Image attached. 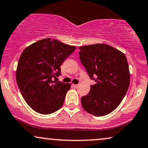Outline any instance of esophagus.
<instances>
[{"instance_id":"1","label":"esophagus","mask_w":148,"mask_h":148,"mask_svg":"<svg viewBox=\"0 0 148 148\" xmlns=\"http://www.w3.org/2000/svg\"><path fill=\"white\" fill-rule=\"evenodd\" d=\"M73 87H74V88H77L78 87H79V85H74V84H73Z\"/></svg>"}]
</instances>
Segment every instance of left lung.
<instances>
[{"instance_id":"left-lung-1","label":"left lung","mask_w":148,"mask_h":148,"mask_svg":"<svg viewBox=\"0 0 148 148\" xmlns=\"http://www.w3.org/2000/svg\"><path fill=\"white\" fill-rule=\"evenodd\" d=\"M79 58L90 79L96 83L81 98L87 112L103 116L113 112L125 97L130 74L127 58L119 49L98 43L79 47Z\"/></svg>"}]
</instances>
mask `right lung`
Listing matches in <instances>:
<instances>
[{"label":"right lung","instance_id":"right-lung-1","mask_svg":"<svg viewBox=\"0 0 148 148\" xmlns=\"http://www.w3.org/2000/svg\"><path fill=\"white\" fill-rule=\"evenodd\" d=\"M75 49V46L48 38L23 51L16 79L23 99L35 112L49 114L63 106L71 85L53 81V78L60 75V66Z\"/></svg>","mask_w":148,"mask_h":148}]
</instances>
